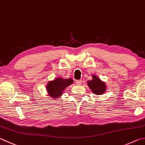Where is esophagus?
I'll return each mask as SVG.
<instances>
[{
	"label": "esophagus",
	"instance_id": "esophagus-1",
	"mask_svg": "<svg viewBox=\"0 0 145 145\" xmlns=\"http://www.w3.org/2000/svg\"><path fill=\"white\" fill-rule=\"evenodd\" d=\"M76 84L77 85H80L82 84V80H76Z\"/></svg>",
	"mask_w": 145,
	"mask_h": 145
}]
</instances>
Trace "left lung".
Instances as JSON below:
<instances>
[{"instance_id": "1", "label": "left lung", "mask_w": 145, "mask_h": 145, "mask_svg": "<svg viewBox=\"0 0 145 145\" xmlns=\"http://www.w3.org/2000/svg\"><path fill=\"white\" fill-rule=\"evenodd\" d=\"M92 79L88 80L87 85L91 91L96 95H102L107 90V85L104 81L95 74H92Z\"/></svg>"}]
</instances>
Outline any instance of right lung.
I'll return each instance as SVG.
<instances>
[{
    "instance_id": "1",
    "label": "right lung",
    "mask_w": 145,
    "mask_h": 145,
    "mask_svg": "<svg viewBox=\"0 0 145 145\" xmlns=\"http://www.w3.org/2000/svg\"><path fill=\"white\" fill-rule=\"evenodd\" d=\"M72 78H63L61 77H55L52 80L48 81L46 84V91L48 96L53 99L61 98L65 90L73 83Z\"/></svg>"
}]
</instances>
